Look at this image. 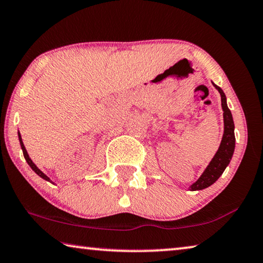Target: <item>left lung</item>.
I'll use <instances>...</instances> for the list:
<instances>
[{"label": "left lung", "mask_w": 263, "mask_h": 263, "mask_svg": "<svg viewBox=\"0 0 263 263\" xmlns=\"http://www.w3.org/2000/svg\"><path fill=\"white\" fill-rule=\"evenodd\" d=\"M213 85L220 92V96H221V106L223 110V136L221 144H220L219 149L216 151L213 159L211 160L206 170L203 171L201 177H200L194 184L191 185V191H200L207 189L208 186L213 185L220 178V176L223 173V171L226 170L229 162H231L235 148L234 122H233L232 112L227 106L226 96H224L221 87H219L215 84Z\"/></svg>", "instance_id": "1"}]
</instances>
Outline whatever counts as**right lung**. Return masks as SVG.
Masks as SVG:
<instances>
[{
    "mask_svg": "<svg viewBox=\"0 0 263 263\" xmlns=\"http://www.w3.org/2000/svg\"><path fill=\"white\" fill-rule=\"evenodd\" d=\"M18 139H20L21 148H22V151H23V156H24V158H26V160H27V162H28V165L30 166V167L32 168V171H34V172H35L36 174H39V176H40L41 178H43L44 180L52 182L51 180H50V178L45 176V174H44L43 172H42V171H41L39 167H37V166L34 164V162H32V160L30 159V158H29V154H28V152H27L26 146H24V144H23V141H22V137H21V133H20V132H18ZM52 184H53V182H52Z\"/></svg>",
    "mask_w": 263,
    "mask_h": 263,
    "instance_id": "right-lung-1",
    "label": "right lung"
}]
</instances>
